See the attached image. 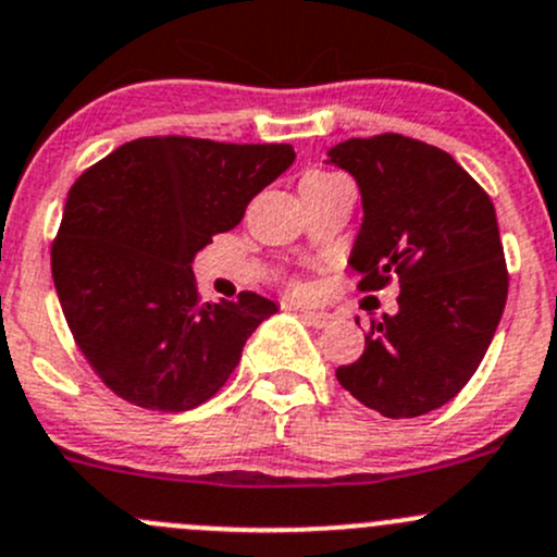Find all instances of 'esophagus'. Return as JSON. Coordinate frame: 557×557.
Listing matches in <instances>:
<instances>
[{
  "instance_id": "1",
  "label": "esophagus",
  "mask_w": 557,
  "mask_h": 557,
  "mask_svg": "<svg viewBox=\"0 0 557 557\" xmlns=\"http://www.w3.org/2000/svg\"><path fill=\"white\" fill-rule=\"evenodd\" d=\"M301 318L307 320V323L314 325V329H323V325L331 323V314L329 312H318V310H299Z\"/></svg>"
}]
</instances>
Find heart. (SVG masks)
Masks as SVG:
<instances>
[{"label": "heart", "mask_w": 557, "mask_h": 557, "mask_svg": "<svg viewBox=\"0 0 557 557\" xmlns=\"http://www.w3.org/2000/svg\"><path fill=\"white\" fill-rule=\"evenodd\" d=\"M296 288H301V285H296Z\"/></svg>", "instance_id": "b5f03b06"}]
</instances>
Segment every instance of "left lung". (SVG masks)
Returning a JSON list of instances; mask_svg holds the SVG:
<instances>
[{"mask_svg": "<svg viewBox=\"0 0 557 557\" xmlns=\"http://www.w3.org/2000/svg\"><path fill=\"white\" fill-rule=\"evenodd\" d=\"M329 159L361 188L358 288L401 285L398 312L372 320L363 356L336 380L385 418H420L469 383L502 320L509 274L496 210L450 153L404 134L352 137Z\"/></svg>", "mask_w": 557, "mask_h": 557, "instance_id": "obj_1", "label": "left lung"}]
</instances>
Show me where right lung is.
<instances>
[{
  "mask_svg": "<svg viewBox=\"0 0 557 557\" xmlns=\"http://www.w3.org/2000/svg\"><path fill=\"white\" fill-rule=\"evenodd\" d=\"M290 145L139 137L70 188L50 247L77 347L123 401L185 412L215 396L277 305L243 290L201 301L190 261L294 164Z\"/></svg>",
  "mask_w": 557,
  "mask_h": 557,
  "instance_id": "1",
  "label": "right lung"
}]
</instances>
